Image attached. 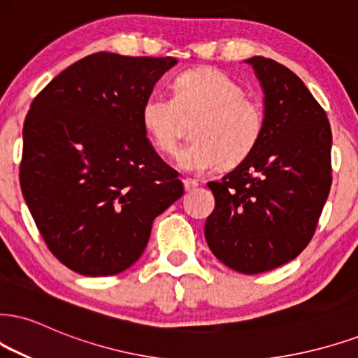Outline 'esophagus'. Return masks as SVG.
Masks as SVG:
<instances>
[{
  "label": "esophagus",
  "instance_id": "esophagus-1",
  "mask_svg": "<svg viewBox=\"0 0 358 358\" xmlns=\"http://www.w3.org/2000/svg\"><path fill=\"white\" fill-rule=\"evenodd\" d=\"M182 184H184V189H186V192H191V191H194V189H196L197 186H199V182H197L196 179H189V178L184 179Z\"/></svg>",
  "mask_w": 358,
  "mask_h": 358
}]
</instances>
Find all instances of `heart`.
Returning <instances> with one entry per match:
<instances>
[{
  "label": "heart",
  "instance_id": "obj_1",
  "mask_svg": "<svg viewBox=\"0 0 358 358\" xmlns=\"http://www.w3.org/2000/svg\"><path fill=\"white\" fill-rule=\"evenodd\" d=\"M172 87V98L154 92L141 108V122L159 152H174L192 121L194 141L178 154L182 169L234 167L254 152L266 132L267 111L237 79L204 66L179 74Z\"/></svg>",
  "mask_w": 358,
  "mask_h": 358
}]
</instances>
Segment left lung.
Here are the masks:
<instances>
[{
	"label": "left lung",
	"mask_w": 358,
	"mask_h": 358,
	"mask_svg": "<svg viewBox=\"0 0 358 358\" xmlns=\"http://www.w3.org/2000/svg\"><path fill=\"white\" fill-rule=\"evenodd\" d=\"M262 86L267 126L254 152L219 182L206 241L224 266L260 273L297 257L314 237L332 184V131L302 79L268 57L247 59Z\"/></svg>",
	"instance_id": "left-lung-1"
}]
</instances>
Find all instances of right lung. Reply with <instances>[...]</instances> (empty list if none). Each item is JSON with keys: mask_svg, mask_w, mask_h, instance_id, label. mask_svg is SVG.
Instances as JSON below:
<instances>
[{"mask_svg": "<svg viewBox=\"0 0 358 358\" xmlns=\"http://www.w3.org/2000/svg\"><path fill=\"white\" fill-rule=\"evenodd\" d=\"M178 61L94 52L57 74L23 126L21 192L52 255L90 277L126 271L184 194L145 138L141 108Z\"/></svg>", "mask_w": 358, "mask_h": 358, "instance_id": "obj_1", "label": "right lung"}]
</instances>
